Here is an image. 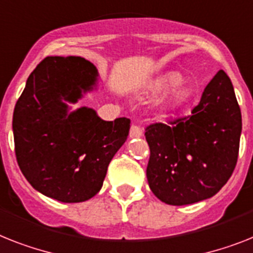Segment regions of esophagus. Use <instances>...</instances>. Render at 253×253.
<instances>
[{
  "instance_id": "obj_1",
  "label": "esophagus",
  "mask_w": 253,
  "mask_h": 253,
  "mask_svg": "<svg viewBox=\"0 0 253 253\" xmlns=\"http://www.w3.org/2000/svg\"><path fill=\"white\" fill-rule=\"evenodd\" d=\"M142 135V129L139 128L138 125H131L130 131H129V137L130 138H138Z\"/></svg>"
}]
</instances>
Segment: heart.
<instances>
[{
  "mask_svg": "<svg viewBox=\"0 0 253 253\" xmlns=\"http://www.w3.org/2000/svg\"><path fill=\"white\" fill-rule=\"evenodd\" d=\"M183 80L182 74L170 71L163 75L150 87V95L152 98H160L170 91L166 101V110L168 112H177L190 101L191 93L185 84H179Z\"/></svg>",
  "mask_w": 253,
  "mask_h": 253,
  "instance_id": "1",
  "label": "heart"
}]
</instances>
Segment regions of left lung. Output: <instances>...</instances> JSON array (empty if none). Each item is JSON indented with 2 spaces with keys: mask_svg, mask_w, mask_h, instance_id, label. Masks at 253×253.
<instances>
[{
  "mask_svg": "<svg viewBox=\"0 0 253 253\" xmlns=\"http://www.w3.org/2000/svg\"><path fill=\"white\" fill-rule=\"evenodd\" d=\"M241 133L234 87L220 70L190 116L146 128L150 146L146 174L154 195L170 206L213 197L234 170Z\"/></svg>",
  "mask_w": 253,
  "mask_h": 253,
  "instance_id": "1",
  "label": "left lung"
}]
</instances>
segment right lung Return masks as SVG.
<instances>
[{
	"label": "right lung",
	"mask_w": 253,
	"mask_h": 253,
	"mask_svg": "<svg viewBox=\"0 0 253 253\" xmlns=\"http://www.w3.org/2000/svg\"><path fill=\"white\" fill-rule=\"evenodd\" d=\"M98 86L97 68L81 56H47L27 79L12 116L16 160L45 197L63 203L93 198L128 138L129 119L104 122L93 108L70 106Z\"/></svg>",
	"instance_id": "obj_1"
}]
</instances>
